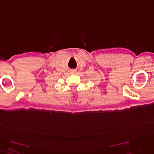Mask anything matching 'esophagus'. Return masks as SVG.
<instances>
[{
  "instance_id": "1",
  "label": "esophagus",
  "mask_w": 154,
  "mask_h": 154,
  "mask_svg": "<svg viewBox=\"0 0 154 154\" xmlns=\"http://www.w3.org/2000/svg\"><path fill=\"white\" fill-rule=\"evenodd\" d=\"M76 72H77V71L75 70V69H71V70L70 71V73L71 75H75V74H76Z\"/></svg>"
}]
</instances>
